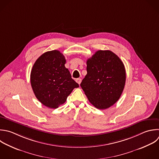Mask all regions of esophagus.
<instances>
[{
    "mask_svg": "<svg viewBox=\"0 0 159 159\" xmlns=\"http://www.w3.org/2000/svg\"><path fill=\"white\" fill-rule=\"evenodd\" d=\"M76 81L77 82V83H78L79 84H80V83H81V78H77V79L76 80Z\"/></svg>",
    "mask_w": 159,
    "mask_h": 159,
    "instance_id": "34e87169",
    "label": "esophagus"
}]
</instances>
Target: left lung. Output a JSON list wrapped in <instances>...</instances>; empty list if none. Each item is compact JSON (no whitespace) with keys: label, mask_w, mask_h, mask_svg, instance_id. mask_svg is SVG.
<instances>
[{"label":"left lung","mask_w":159,"mask_h":159,"mask_svg":"<svg viewBox=\"0 0 159 159\" xmlns=\"http://www.w3.org/2000/svg\"><path fill=\"white\" fill-rule=\"evenodd\" d=\"M87 75L80 86L89 101L105 109L120 98L125 83V70L120 59L110 50H98L88 59Z\"/></svg>","instance_id":"left-lung-1"}]
</instances>
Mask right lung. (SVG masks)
Returning <instances> with one entry per match:
<instances>
[{
  "instance_id": "1",
  "label": "right lung",
  "mask_w": 159,
  "mask_h": 159,
  "mask_svg": "<svg viewBox=\"0 0 159 159\" xmlns=\"http://www.w3.org/2000/svg\"><path fill=\"white\" fill-rule=\"evenodd\" d=\"M66 60L58 50L42 54L35 62L30 74L33 91L44 106L56 109L64 104L68 96L79 84L66 68Z\"/></svg>"
}]
</instances>
